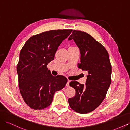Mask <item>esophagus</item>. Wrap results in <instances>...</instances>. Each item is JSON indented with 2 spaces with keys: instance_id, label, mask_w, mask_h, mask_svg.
Listing matches in <instances>:
<instances>
[{
  "instance_id": "34e87169",
  "label": "esophagus",
  "mask_w": 130,
  "mask_h": 130,
  "mask_svg": "<svg viewBox=\"0 0 130 130\" xmlns=\"http://www.w3.org/2000/svg\"><path fill=\"white\" fill-rule=\"evenodd\" d=\"M69 82H70V80H68L67 82V84H66V86H67V87H69Z\"/></svg>"
}]
</instances>
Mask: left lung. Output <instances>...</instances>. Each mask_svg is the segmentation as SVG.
Wrapping results in <instances>:
<instances>
[{
  "instance_id": "8db88e82",
  "label": "left lung",
  "mask_w": 130,
  "mask_h": 130,
  "mask_svg": "<svg viewBox=\"0 0 130 130\" xmlns=\"http://www.w3.org/2000/svg\"><path fill=\"white\" fill-rule=\"evenodd\" d=\"M73 40L80 49V63L78 68L87 71L85 85L71 81L69 85L76 91L69 98L70 107L78 113L94 111L101 104L111 83L112 66L108 53L101 43L84 31L73 30L68 40Z\"/></svg>"
}]
</instances>
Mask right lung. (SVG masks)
I'll return each mask as SVG.
<instances>
[{
  "mask_svg": "<svg viewBox=\"0 0 130 130\" xmlns=\"http://www.w3.org/2000/svg\"><path fill=\"white\" fill-rule=\"evenodd\" d=\"M72 31L54 30L34 35L21 49L17 67L18 86L23 100L31 108L48 107L55 93L65 87L67 78L52 75L47 64L54 60L58 46Z\"/></svg>",
  "mask_w": 130,
  "mask_h": 130,
  "instance_id": "obj_1",
  "label": "right lung"
}]
</instances>
